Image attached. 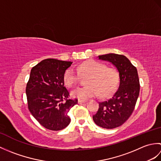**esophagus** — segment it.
<instances>
[{
    "instance_id": "esophagus-1",
    "label": "esophagus",
    "mask_w": 161,
    "mask_h": 161,
    "mask_svg": "<svg viewBox=\"0 0 161 161\" xmlns=\"http://www.w3.org/2000/svg\"><path fill=\"white\" fill-rule=\"evenodd\" d=\"M87 101L86 100H78V103L80 104H84L86 103Z\"/></svg>"
}]
</instances>
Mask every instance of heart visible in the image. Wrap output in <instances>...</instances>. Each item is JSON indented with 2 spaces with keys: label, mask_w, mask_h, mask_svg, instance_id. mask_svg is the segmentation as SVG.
Segmentation results:
<instances>
[{
  "label": "heart",
  "mask_w": 161,
  "mask_h": 161,
  "mask_svg": "<svg viewBox=\"0 0 161 161\" xmlns=\"http://www.w3.org/2000/svg\"><path fill=\"white\" fill-rule=\"evenodd\" d=\"M79 70L83 74H87L86 86L78 87L71 92L75 97L86 99L96 96L99 93L106 97L113 93L118 83V73L115 68L105 67L103 64L90 60L81 64ZM64 81L67 86H73L77 81V75L73 67L68 68L64 75Z\"/></svg>",
  "instance_id": "obj_1"
}]
</instances>
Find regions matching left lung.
<instances>
[{"label":"left lung","mask_w":161,"mask_h":161,"mask_svg":"<svg viewBox=\"0 0 161 161\" xmlns=\"http://www.w3.org/2000/svg\"><path fill=\"white\" fill-rule=\"evenodd\" d=\"M97 58L114 65L119 73V83L111 98L99 103V109L93 119L100 127L114 129L125 122L134 110L140 92L138 71L122 54L109 53Z\"/></svg>","instance_id":"obj_1"}]
</instances>
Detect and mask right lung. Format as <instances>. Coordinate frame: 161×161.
<instances>
[{
  "label": "right lung",
  "mask_w": 161,
  "mask_h": 161,
  "mask_svg": "<svg viewBox=\"0 0 161 161\" xmlns=\"http://www.w3.org/2000/svg\"><path fill=\"white\" fill-rule=\"evenodd\" d=\"M73 62L47 59L34 66L26 86L28 108L32 116L44 127L59 131L70 124L68 114L77 104L68 100L64 75Z\"/></svg>",
  "instance_id": "1"
}]
</instances>
